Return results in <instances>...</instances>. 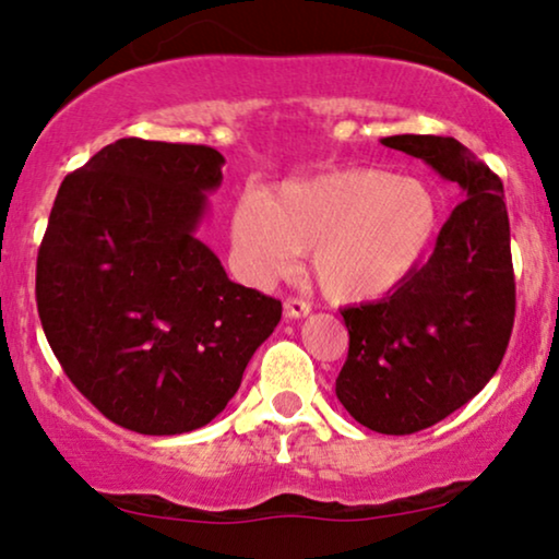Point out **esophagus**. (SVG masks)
Here are the masks:
<instances>
[{"mask_svg":"<svg viewBox=\"0 0 559 559\" xmlns=\"http://www.w3.org/2000/svg\"><path fill=\"white\" fill-rule=\"evenodd\" d=\"M312 305L308 300H302V297H287L285 300V316L287 318H305L310 316Z\"/></svg>","mask_w":559,"mask_h":559,"instance_id":"1","label":"esophagus"}]
</instances>
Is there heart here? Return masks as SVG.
Instances as JSON below:
<instances>
[{"label": "heart", "mask_w": 559, "mask_h": 559, "mask_svg": "<svg viewBox=\"0 0 559 559\" xmlns=\"http://www.w3.org/2000/svg\"><path fill=\"white\" fill-rule=\"evenodd\" d=\"M440 226L423 180L354 167L251 190L234 213V251L249 280L270 282L308 251L320 289L338 302L392 293L415 272Z\"/></svg>", "instance_id": "heart-1"}]
</instances>
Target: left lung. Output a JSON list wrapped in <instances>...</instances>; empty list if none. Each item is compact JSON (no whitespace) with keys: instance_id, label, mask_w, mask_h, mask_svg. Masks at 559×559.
<instances>
[{"instance_id":"1","label":"left lung","mask_w":559,"mask_h":559,"mask_svg":"<svg viewBox=\"0 0 559 559\" xmlns=\"http://www.w3.org/2000/svg\"><path fill=\"white\" fill-rule=\"evenodd\" d=\"M384 147L425 159L463 188L432 257L379 302L343 308L348 358L335 394L381 435H412L453 415L488 384L516 312L501 178L453 136L396 134Z\"/></svg>"}]
</instances>
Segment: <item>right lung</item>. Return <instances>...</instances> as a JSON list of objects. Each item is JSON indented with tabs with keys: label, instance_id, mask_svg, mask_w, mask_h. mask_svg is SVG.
I'll list each match as a JSON object with an SVG mask.
<instances>
[{
	"label": "right lung",
	"instance_id": "right-lung-1",
	"mask_svg": "<svg viewBox=\"0 0 559 559\" xmlns=\"http://www.w3.org/2000/svg\"><path fill=\"white\" fill-rule=\"evenodd\" d=\"M221 165L205 144L124 136L66 175L52 203L35 274L45 338L127 430L209 425L282 318L280 300L228 280L195 239Z\"/></svg>",
	"mask_w": 559,
	"mask_h": 559
}]
</instances>
